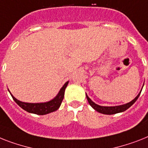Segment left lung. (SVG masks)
Wrapping results in <instances>:
<instances>
[{
	"label": "left lung",
	"instance_id": "1",
	"mask_svg": "<svg viewBox=\"0 0 148 148\" xmlns=\"http://www.w3.org/2000/svg\"><path fill=\"white\" fill-rule=\"evenodd\" d=\"M141 92V91L139 92L138 95L135 97V99H133L132 101H130L129 103H127L125 104L119 105V106H115V107H103V106H100V105L96 104L95 103H94L93 101H91V99L89 98V97L86 94V97H87V100L88 101L89 104L91 105V107H93L94 109L96 111L99 112V113H103V114H107V115H112V114H116V113H122V112H124L125 110H126L127 109H129V107H131L133 103H135V101H137L138 97L140 96V94Z\"/></svg>",
	"mask_w": 148,
	"mask_h": 148
}]
</instances>
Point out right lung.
Returning a JSON list of instances; mask_svg holds the SVG:
<instances>
[{"label": "right lung", "mask_w": 148, "mask_h": 148, "mask_svg": "<svg viewBox=\"0 0 148 148\" xmlns=\"http://www.w3.org/2000/svg\"><path fill=\"white\" fill-rule=\"evenodd\" d=\"M68 83H69V82H66L63 85V87L61 88L60 90L59 93L57 94V95L54 98L52 99L50 101L45 102V103H25V102H22V101L17 100L16 97H13V95L10 92V93L14 101L24 110L27 111L29 113L38 114V115H45L47 113L54 112V111L59 109L61 103L63 101V97H64L65 89L68 85Z\"/></svg>", "instance_id": "add662e5"}]
</instances>
